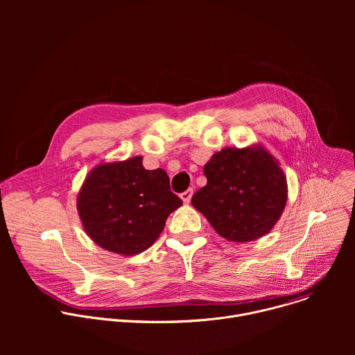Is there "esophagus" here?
Wrapping results in <instances>:
<instances>
[{
  "mask_svg": "<svg viewBox=\"0 0 355 355\" xmlns=\"http://www.w3.org/2000/svg\"><path fill=\"white\" fill-rule=\"evenodd\" d=\"M192 193H193V189H187V191H184L180 196H181V199L184 200V204H188V202L191 200V198H192Z\"/></svg>",
  "mask_w": 355,
  "mask_h": 355,
  "instance_id": "esophagus-1",
  "label": "esophagus"
}]
</instances>
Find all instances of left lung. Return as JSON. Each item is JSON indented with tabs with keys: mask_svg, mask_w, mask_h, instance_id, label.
<instances>
[{
	"mask_svg": "<svg viewBox=\"0 0 355 355\" xmlns=\"http://www.w3.org/2000/svg\"><path fill=\"white\" fill-rule=\"evenodd\" d=\"M208 184L192 205L230 241H251L267 234L286 204V178L263 147L223 148L204 167Z\"/></svg>",
	"mask_w": 355,
	"mask_h": 355,
	"instance_id": "8db88e82",
	"label": "left lung"
}]
</instances>
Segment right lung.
<instances>
[{"label": "right lung", "instance_id": "add662e5", "mask_svg": "<svg viewBox=\"0 0 355 355\" xmlns=\"http://www.w3.org/2000/svg\"><path fill=\"white\" fill-rule=\"evenodd\" d=\"M141 157L99 164L85 178L77 209L87 234L116 254L133 256L153 244L182 200L163 168L146 170Z\"/></svg>", "mask_w": 355, "mask_h": 355}]
</instances>
